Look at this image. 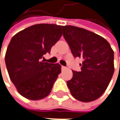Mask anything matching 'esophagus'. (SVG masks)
I'll list each match as a JSON object with an SVG mask.
<instances>
[{"instance_id":"obj_1","label":"esophagus","mask_w":120,"mask_h":120,"mask_svg":"<svg viewBox=\"0 0 120 120\" xmlns=\"http://www.w3.org/2000/svg\"><path fill=\"white\" fill-rule=\"evenodd\" d=\"M61 69H62V71H64V69H66V67H64V66H62L61 67Z\"/></svg>"}]
</instances>
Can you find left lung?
Here are the masks:
<instances>
[{
	"label": "left lung",
	"instance_id": "left-lung-1",
	"mask_svg": "<svg viewBox=\"0 0 120 120\" xmlns=\"http://www.w3.org/2000/svg\"><path fill=\"white\" fill-rule=\"evenodd\" d=\"M63 36L75 58L82 59L81 71H73L67 86L77 100L95 101L105 92L114 73V52L103 37L84 28L62 26Z\"/></svg>",
	"mask_w": 120,
	"mask_h": 120
}]
</instances>
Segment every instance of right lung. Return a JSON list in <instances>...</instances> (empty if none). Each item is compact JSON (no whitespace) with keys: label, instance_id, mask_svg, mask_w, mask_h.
<instances>
[{"label":"right lung","instance_id":"1","mask_svg":"<svg viewBox=\"0 0 120 120\" xmlns=\"http://www.w3.org/2000/svg\"><path fill=\"white\" fill-rule=\"evenodd\" d=\"M62 26L40 24L15 34L8 45L5 64L18 92L30 100L47 96L61 72L58 63L41 61L62 37Z\"/></svg>","mask_w":120,"mask_h":120}]
</instances>
